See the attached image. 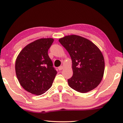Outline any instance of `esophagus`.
I'll return each mask as SVG.
<instances>
[{
	"mask_svg": "<svg viewBox=\"0 0 123 123\" xmlns=\"http://www.w3.org/2000/svg\"><path fill=\"white\" fill-rule=\"evenodd\" d=\"M58 69H59V70H62V69H63V66H60L58 68Z\"/></svg>",
	"mask_w": 123,
	"mask_h": 123,
	"instance_id": "34e87169",
	"label": "esophagus"
}]
</instances>
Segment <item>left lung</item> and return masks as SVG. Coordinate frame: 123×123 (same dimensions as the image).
I'll return each instance as SVG.
<instances>
[{
    "label": "left lung",
    "mask_w": 123,
    "mask_h": 123,
    "mask_svg": "<svg viewBox=\"0 0 123 123\" xmlns=\"http://www.w3.org/2000/svg\"><path fill=\"white\" fill-rule=\"evenodd\" d=\"M59 41L72 59L73 75L68 80L70 87L82 93L96 88L105 70V60L99 48L89 39L76 35L66 36Z\"/></svg>",
    "instance_id": "obj_1"
}]
</instances>
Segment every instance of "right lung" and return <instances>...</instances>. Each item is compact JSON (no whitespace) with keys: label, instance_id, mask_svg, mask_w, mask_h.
Here are the masks:
<instances>
[{"label":"right lung","instance_id":"add662e5","mask_svg":"<svg viewBox=\"0 0 123 123\" xmlns=\"http://www.w3.org/2000/svg\"><path fill=\"white\" fill-rule=\"evenodd\" d=\"M52 38H40L29 43L16 60V76L20 85L31 94L39 95L50 88L57 74L48 51Z\"/></svg>","mask_w":123,"mask_h":123}]
</instances>
